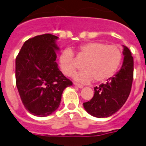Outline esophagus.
Wrapping results in <instances>:
<instances>
[{"mask_svg":"<svg viewBox=\"0 0 146 146\" xmlns=\"http://www.w3.org/2000/svg\"><path fill=\"white\" fill-rule=\"evenodd\" d=\"M74 85H75L76 86H77L78 88H80V89H81V88H82V87H83V86H82V85L79 84V83H77V82H74Z\"/></svg>","mask_w":146,"mask_h":146,"instance_id":"obj_1","label":"esophagus"}]
</instances>
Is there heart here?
Masks as SVG:
<instances>
[{
  "label": "heart",
  "mask_w": 146,
  "mask_h": 146,
  "mask_svg": "<svg viewBox=\"0 0 146 146\" xmlns=\"http://www.w3.org/2000/svg\"><path fill=\"white\" fill-rule=\"evenodd\" d=\"M78 60H84L82 67L84 70L75 76V80L82 83L92 80L104 82L111 79L122 63L123 53L115 44H107L102 42H89L78 47ZM60 69L64 75L71 76L78 66L73 50L66 48L60 52L58 57Z\"/></svg>",
  "instance_id": "1"
}]
</instances>
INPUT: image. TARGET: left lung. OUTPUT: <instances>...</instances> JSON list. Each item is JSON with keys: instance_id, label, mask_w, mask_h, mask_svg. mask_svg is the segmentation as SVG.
<instances>
[{"instance_id": "8db88e82", "label": "left lung", "mask_w": 146, "mask_h": 146, "mask_svg": "<svg viewBox=\"0 0 146 146\" xmlns=\"http://www.w3.org/2000/svg\"><path fill=\"white\" fill-rule=\"evenodd\" d=\"M124 47L123 63L120 71L105 84L94 88L93 98L83 103L86 111L96 117H108L119 111L127 100L133 80V57Z\"/></svg>"}]
</instances>
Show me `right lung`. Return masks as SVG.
Instances as JSON below:
<instances>
[{"mask_svg":"<svg viewBox=\"0 0 146 146\" xmlns=\"http://www.w3.org/2000/svg\"><path fill=\"white\" fill-rule=\"evenodd\" d=\"M58 37L36 35L25 42L16 58V84L25 108L32 114L45 117L58 108L65 88L72 81L56 63Z\"/></svg>","mask_w":146,"mask_h":146,"instance_id":"1","label":"right lung"}]
</instances>
